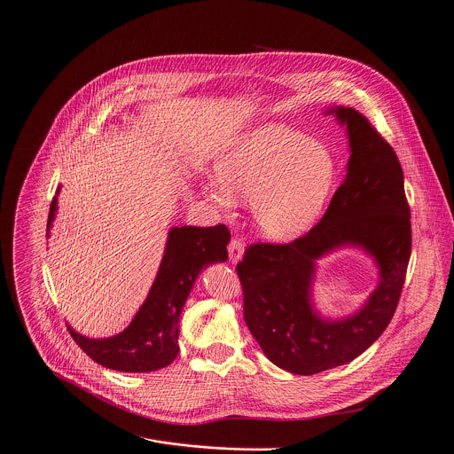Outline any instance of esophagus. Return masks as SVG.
I'll use <instances>...</instances> for the list:
<instances>
[{
    "mask_svg": "<svg viewBox=\"0 0 454 454\" xmlns=\"http://www.w3.org/2000/svg\"><path fill=\"white\" fill-rule=\"evenodd\" d=\"M228 253H230V260L233 263L240 262L242 260V254H244V242L239 239V237H233L230 246H228Z\"/></svg>",
    "mask_w": 454,
    "mask_h": 454,
    "instance_id": "1",
    "label": "esophagus"
}]
</instances>
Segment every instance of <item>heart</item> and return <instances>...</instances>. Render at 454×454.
Wrapping results in <instances>:
<instances>
[{
	"instance_id": "obj_1",
	"label": "heart",
	"mask_w": 454,
	"mask_h": 454,
	"mask_svg": "<svg viewBox=\"0 0 454 454\" xmlns=\"http://www.w3.org/2000/svg\"><path fill=\"white\" fill-rule=\"evenodd\" d=\"M337 176L339 160L330 144L285 124H262L224 151L217 176L203 191L224 214L235 210L237 198L251 201L254 223L267 239L292 240L319 221Z\"/></svg>"
}]
</instances>
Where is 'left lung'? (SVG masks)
I'll return each mask as SVG.
<instances>
[{"label":"left lung","mask_w":454,"mask_h":454,"mask_svg":"<svg viewBox=\"0 0 454 454\" xmlns=\"http://www.w3.org/2000/svg\"><path fill=\"white\" fill-rule=\"evenodd\" d=\"M348 128V175L323 219L288 244H251L237 274L244 321L265 356L301 376L360 356L385 332L397 309L411 253L404 176L392 145L355 108L332 106ZM342 245L369 252L380 283L366 305L346 320H323L311 303L315 260Z\"/></svg>","instance_id":"obj_1"}]
</instances>
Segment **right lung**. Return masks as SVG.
<instances>
[{
	"label": "right lung",
	"mask_w": 454,
	"mask_h": 454,
	"mask_svg": "<svg viewBox=\"0 0 454 454\" xmlns=\"http://www.w3.org/2000/svg\"><path fill=\"white\" fill-rule=\"evenodd\" d=\"M55 212L57 198L50 205L48 230ZM228 242L230 231L224 224L173 228L157 278L129 326L108 339H87L67 325L71 337L106 369L151 372L168 367L180 351V314L192 285L203 267L228 258Z\"/></svg>",
	"instance_id": "1"
}]
</instances>
